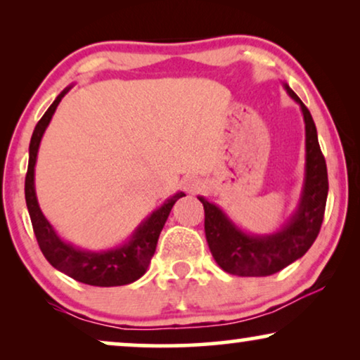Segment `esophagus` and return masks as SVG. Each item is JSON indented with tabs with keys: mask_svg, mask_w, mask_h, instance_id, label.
Returning <instances> with one entry per match:
<instances>
[{
	"mask_svg": "<svg viewBox=\"0 0 360 360\" xmlns=\"http://www.w3.org/2000/svg\"><path fill=\"white\" fill-rule=\"evenodd\" d=\"M181 186H184L186 193H198L200 190H203V181L196 179V176H188V179L181 181Z\"/></svg>",
	"mask_w": 360,
	"mask_h": 360,
	"instance_id": "esophagus-1",
	"label": "esophagus"
}]
</instances>
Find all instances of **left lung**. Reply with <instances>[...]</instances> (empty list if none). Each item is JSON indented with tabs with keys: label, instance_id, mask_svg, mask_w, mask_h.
Here are the masks:
<instances>
[{
	"label": "left lung",
	"instance_id": "1",
	"mask_svg": "<svg viewBox=\"0 0 360 360\" xmlns=\"http://www.w3.org/2000/svg\"><path fill=\"white\" fill-rule=\"evenodd\" d=\"M302 110L304 121V174L297 208L274 233L252 234L229 218L218 205L198 196L205 208V234L216 264L239 277H267L303 257L321 228L328 198L326 160L318 144L316 126L308 108L282 82Z\"/></svg>",
	"mask_w": 360,
	"mask_h": 360
}]
</instances>
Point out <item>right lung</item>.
<instances>
[{"label": "right lung", "instance_id": "obj_1", "mask_svg": "<svg viewBox=\"0 0 360 360\" xmlns=\"http://www.w3.org/2000/svg\"><path fill=\"white\" fill-rule=\"evenodd\" d=\"M70 88L72 85L67 86L44 112L32 132L31 144H29V165L24 193H26V205L32 221L34 234H36L44 257L51 262L52 267L60 270L62 274L68 275L77 282L93 285V287H120V285L132 283L146 274L152 255L155 252L160 231L164 228L175 201L185 196V193L176 191L175 195L167 198L159 208L152 211L144 221H141V224L132 231V234L124 243L117 244L115 248L88 250L62 239L39 206L34 175H36L37 152L44 132L51 124L58 103L70 91Z\"/></svg>", "mask_w": 360, "mask_h": 360}]
</instances>
